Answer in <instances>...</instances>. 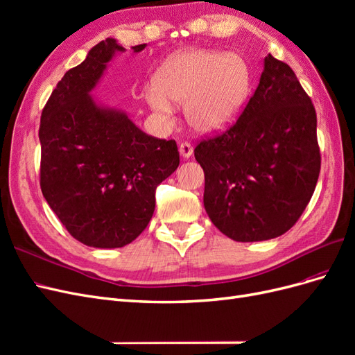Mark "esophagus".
Instances as JSON below:
<instances>
[{
  "instance_id": "esophagus-1",
  "label": "esophagus",
  "mask_w": 355,
  "mask_h": 355,
  "mask_svg": "<svg viewBox=\"0 0 355 355\" xmlns=\"http://www.w3.org/2000/svg\"><path fill=\"white\" fill-rule=\"evenodd\" d=\"M192 151H194V149H192V145L189 142H180L179 153H180L182 157L189 158L192 155Z\"/></svg>"
}]
</instances>
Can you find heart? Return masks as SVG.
Segmentation results:
<instances>
[{
	"instance_id": "obj_1",
	"label": "heart",
	"mask_w": 355,
	"mask_h": 355,
	"mask_svg": "<svg viewBox=\"0 0 355 355\" xmlns=\"http://www.w3.org/2000/svg\"><path fill=\"white\" fill-rule=\"evenodd\" d=\"M157 87L148 89L153 110L170 115V101L187 105L188 123L202 133L230 125L250 93L252 71L237 53L188 50L173 56L161 68Z\"/></svg>"
}]
</instances>
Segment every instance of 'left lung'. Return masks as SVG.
I'll return each mask as SVG.
<instances>
[{
	"label": "left lung",
	"instance_id": "left-lung-1",
	"mask_svg": "<svg viewBox=\"0 0 355 355\" xmlns=\"http://www.w3.org/2000/svg\"><path fill=\"white\" fill-rule=\"evenodd\" d=\"M204 207L235 241L288 231L314 194L321 155L317 114L287 63L268 55L259 84L237 121L196 146Z\"/></svg>",
	"mask_w": 355,
	"mask_h": 355
}]
</instances>
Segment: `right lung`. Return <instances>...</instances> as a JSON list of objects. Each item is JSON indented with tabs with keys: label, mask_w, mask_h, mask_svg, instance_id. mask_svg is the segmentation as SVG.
<instances>
[{
	"label": "right lung",
	"mask_w": 355,
	"mask_h": 355,
	"mask_svg": "<svg viewBox=\"0 0 355 355\" xmlns=\"http://www.w3.org/2000/svg\"><path fill=\"white\" fill-rule=\"evenodd\" d=\"M123 50L106 38L67 71L42 110L38 132L42 196L75 240L99 249L123 247L146 228L157 187L179 166L175 141L149 136L124 112L92 99L106 63Z\"/></svg>",
	"instance_id": "right-lung-1"
}]
</instances>
